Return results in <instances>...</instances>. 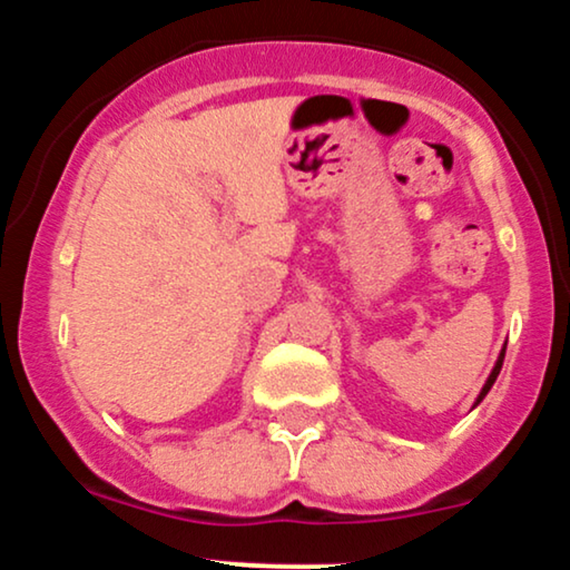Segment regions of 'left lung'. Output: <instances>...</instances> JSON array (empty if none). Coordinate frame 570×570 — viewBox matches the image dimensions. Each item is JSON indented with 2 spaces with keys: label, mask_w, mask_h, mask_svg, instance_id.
I'll list each match as a JSON object with an SVG mask.
<instances>
[{
  "label": "left lung",
  "mask_w": 570,
  "mask_h": 570,
  "mask_svg": "<svg viewBox=\"0 0 570 570\" xmlns=\"http://www.w3.org/2000/svg\"><path fill=\"white\" fill-rule=\"evenodd\" d=\"M503 353L507 351H501V356H499V362H495V367H493V372H490V377H488V383H485V389H482V394H480V399H476V404L482 402V399H485V394L490 391V385L495 383V377H499V372H501V364H503Z\"/></svg>",
  "instance_id": "1"
}]
</instances>
